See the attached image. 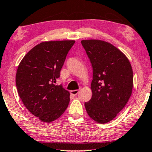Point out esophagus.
<instances>
[{"label": "esophagus", "instance_id": "esophagus-1", "mask_svg": "<svg viewBox=\"0 0 152 152\" xmlns=\"http://www.w3.org/2000/svg\"><path fill=\"white\" fill-rule=\"evenodd\" d=\"M78 92H79V91L77 90H71V91H70L71 94L74 95V96H76V95H77Z\"/></svg>", "mask_w": 152, "mask_h": 152}]
</instances>
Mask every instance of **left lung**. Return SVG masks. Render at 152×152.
I'll use <instances>...</instances> for the list:
<instances>
[{
    "mask_svg": "<svg viewBox=\"0 0 152 152\" xmlns=\"http://www.w3.org/2000/svg\"><path fill=\"white\" fill-rule=\"evenodd\" d=\"M81 44L93 69L92 96L85 107L92 120L106 124L124 108L131 96L132 67L124 53L109 42L86 39Z\"/></svg>",
    "mask_w": 152,
    "mask_h": 152,
    "instance_id": "obj_1",
    "label": "left lung"
}]
</instances>
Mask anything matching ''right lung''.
I'll return each instance as SVG.
<instances>
[{"label":"right lung","mask_w":152,"mask_h":152,"mask_svg":"<svg viewBox=\"0 0 152 152\" xmlns=\"http://www.w3.org/2000/svg\"><path fill=\"white\" fill-rule=\"evenodd\" d=\"M74 43V40L42 42L28 52L18 66L16 85L20 98L42 122L56 120L68 107L69 92L54 83Z\"/></svg>","instance_id":"obj_1"}]
</instances>
